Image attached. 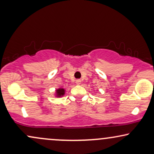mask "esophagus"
<instances>
[{
  "mask_svg": "<svg viewBox=\"0 0 154 154\" xmlns=\"http://www.w3.org/2000/svg\"><path fill=\"white\" fill-rule=\"evenodd\" d=\"M75 83H76V85H79L81 84V80L80 79H77V80L75 81Z\"/></svg>",
  "mask_w": 154,
  "mask_h": 154,
  "instance_id": "1",
  "label": "esophagus"
}]
</instances>
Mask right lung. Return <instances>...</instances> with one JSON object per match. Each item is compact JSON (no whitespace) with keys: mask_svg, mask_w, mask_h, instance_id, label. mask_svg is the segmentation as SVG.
<instances>
[{"mask_svg":"<svg viewBox=\"0 0 154 154\" xmlns=\"http://www.w3.org/2000/svg\"><path fill=\"white\" fill-rule=\"evenodd\" d=\"M65 92H66V91H65L64 88H58V89L56 90V92H55V96H56V98H61V97L64 95Z\"/></svg>","mask_w":154,"mask_h":154,"instance_id":"add662e5","label":"right lung"}]
</instances>
